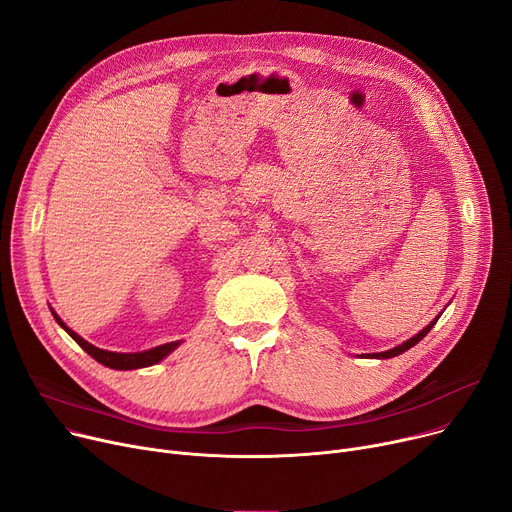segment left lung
<instances>
[{
    "mask_svg": "<svg viewBox=\"0 0 512 512\" xmlns=\"http://www.w3.org/2000/svg\"><path fill=\"white\" fill-rule=\"evenodd\" d=\"M440 317V315H438ZM438 317L436 319H432L429 321V324L419 332V334H415L413 338H409V340H405L402 344H398V346H394V348H390V351H384V353H369V355H365V357H371V359H392V357H396V355H402L405 351H409L411 346H415L419 340H423L425 336H427V332L432 330L434 326H436V321H438Z\"/></svg>",
    "mask_w": 512,
    "mask_h": 512,
    "instance_id": "obj_1",
    "label": "left lung"
}]
</instances>
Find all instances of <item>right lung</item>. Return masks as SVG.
<instances>
[{"label": "right lung", "mask_w": 512, "mask_h": 512, "mask_svg": "<svg viewBox=\"0 0 512 512\" xmlns=\"http://www.w3.org/2000/svg\"><path fill=\"white\" fill-rule=\"evenodd\" d=\"M51 309V307H49ZM51 315L56 317V321L60 324V328H64L68 332V336L72 340H76V344L83 348L85 353H89L95 361H99L101 365L110 367V369H118V371H128V369H141V367H151L159 361H164L172 351L182 344V340L176 342H168V344H161L155 348H149V351H141V353H114V351H103V348L93 346L91 342H87L83 336H78L76 332H72L64 321L60 319V315L51 309Z\"/></svg>", "instance_id": "1"}]
</instances>
